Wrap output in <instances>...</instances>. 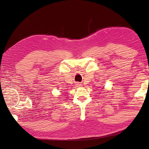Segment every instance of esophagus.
I'll use <instances>...</instances> for the list:
<instances>
[{
    "instance_id": "1",
    "label": "esophagus",
    "mask_w": 149,
    "mask_h": 149,
    "mask_svg": "<svg viewBox=\"0 0 149 149\" xmlns=\"http://www.w3.org/2000/svg\"><path fill=\"white\" fill-rule=\"evenodd\" d=\"M77 85H78V86H81V84L79 83H77Z\"/></svg>"
}]
</instances>
